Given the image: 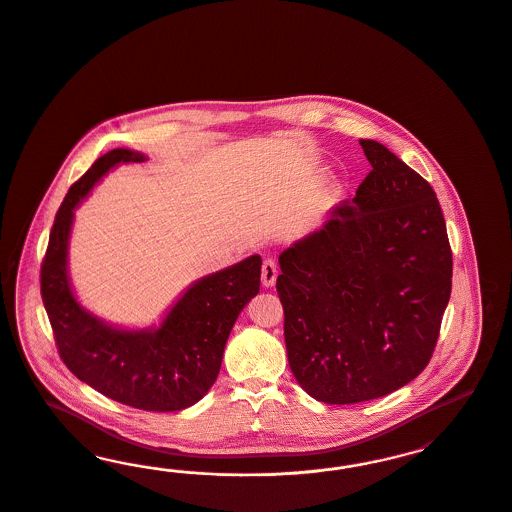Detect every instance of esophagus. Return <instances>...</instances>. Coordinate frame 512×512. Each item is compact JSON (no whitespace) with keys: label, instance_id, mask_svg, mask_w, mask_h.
<instances>
[{"label":"esophagus","instance_id":"34e87169","mask_svg":"<svg viewBox=\"0 0 512 512\" xmlns=\"http://www.w3.org/2000/svg\"><path fill=\"white\" fill-rule=\"evenodd\" d=\"M276 278H278V268L274 265V261L272 259H265L263 261V268H261V282H263V286H274Z\"/></svg>","mask_w":512,"mask_h":512}]
</instances>
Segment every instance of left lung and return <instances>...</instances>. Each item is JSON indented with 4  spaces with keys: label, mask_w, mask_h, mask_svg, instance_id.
Wrapping results in <instances>:
<instances>
[{
    "label": "left lung",
    "mask_w": 512,
    "mask_h": 512,
    "mask_svg": "<svg viewBox=\"0 0 512 512\" xmlns=\"http://www.w3.org/2000/svg\"><path fill=\"white\" fill-rule=\"evenodd\" d=\"M360 146L371 171L356 196L278 257L289 368L312 398L339 406L381 398L427 368L451 293L434 190L385 144Z\"/></svg>",
    "instance_id": "8db88e82"
}]
</instances>
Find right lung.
<instances>
[{
    "label": "right lung",
    "instance_id": "obj_1",
    "mask_svg": "<svg viewBox=\"0 0 512 512\" xmlns=\"http://www.w3.org/2000/svg\"><path fill=\"white\" fill-rule=\"evenodd\" d=\"M146 160L143 152L114 148L72 184L51 228L41 297L62 362L80 381L131 408L179 411L213 387L234 322L259 293L261 257L251 255L192 282L158 326H114L83 307L68 274L74 211L108 171Z\"/></svg>",
    "mask_w": 512,
    "mask_h": 512
}]
</instances>
